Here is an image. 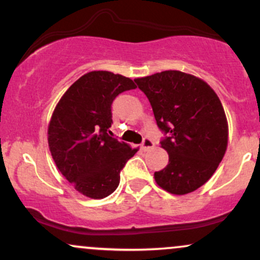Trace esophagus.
Returning <instances> with one entry per match:
<instances>
[{"mask_svg": "<svg viewBox=\"0 0 260 260\" xmlns=\"http://www.w3.org/2000/svg\"><path fill=\"white\" fill-rule=\"evenodd\" d=\"M154 145H155V143L150 138H144L143 139L140 148H142L144 151H148V150H150V149H153Z\"/></svg>", "mask_w": 260, "mask_h": 260, "instance_id": "34e87169", "label": "esophagus"}]
</instances>
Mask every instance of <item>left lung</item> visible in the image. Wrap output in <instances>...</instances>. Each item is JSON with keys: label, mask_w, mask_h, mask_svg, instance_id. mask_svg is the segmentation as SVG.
<instances>
[{"label": "left lung", "mask_w": 260, "mask_h": 260, "mask_svg": "<svg viewBox=\"0 0 260 260\" xmlns=\"http://www.w3.org/2000/svg\"><path fill=\"white\" fill-rule=\"evenodd\" d=\"M153 107L161 147L169 154L156 183L172 194L198 189L216 171L228 148L229 127L215 91L204 80L180 71L134 79Z\"/></svg>", "instance_id": "left-lung-1"}]
</instances>
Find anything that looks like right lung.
Returning a JSON list of instances; mask_svg holds the SVG:
<instances>
[{
  "instance_id": "add662e5",
  "label": "right lung",
  "mask_w": 260,
  "mask_h": 260,
  "mask_svg": "<svg viewBox=\"0 0 260 260\" xmlns=\"http://www.w3.org/2000/svg\"><path fill=\"white\" fill-rule=\"evenodd\" d=\"M136 89L132 79L92 71L74 82L58 101L47 131L50 151L66 180L83 196L103 199L120 184V172L138 149L110 131L112 101Z\"/></svg>"
}]
</instances>
